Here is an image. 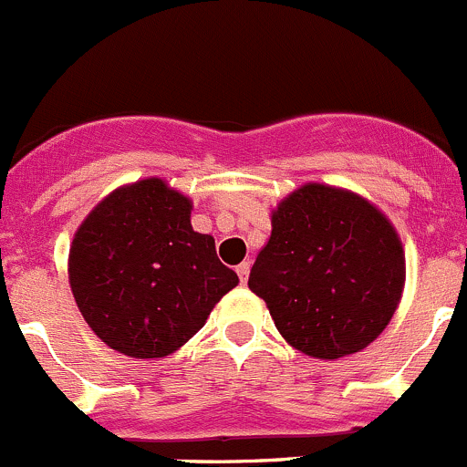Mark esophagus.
Listing matches in <instances>:
<instances>
[{
	"mask_svg": "<svg viewBox=\"0 0 467 467\" xmlns=\"http://www.w3.org/2000/svg\"><path fill=\"white\" fill-rule=\"evenodd\" d=\"M248 273H251V262L244 260V262L237 266V275H239V280H242V285L248 280Z\"/></svg>",
	"mask_w": 467,
	"mask_h": 467,
	"instance_id": "esophagus-1",
	"label": "esophagus"
}]
</instances>
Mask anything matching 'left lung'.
I'll use <instances>...</instances> for the list:
<instances>
[{"instance_id": "8db88e82", "label": "left lung", "mask_w": 467, "mask_h": 467, "mask_svg": "<svg viewBox=\"0 0 467 467\" xmlns=\"http://www.w3.org/2000/svg\"><path fill=\"white\" fill-rule=\"evenodd\" d=\"M271 237L248 286L266 303L289 346L341 359L375 341L404 289V251L370 201L307 182L271 214Z\"/></svg>"}]
</instances>
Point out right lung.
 <instances>
[{
    "label": "right lung",
    "instance_id": "1",
    "mask_svg": "<svg viewBox=\"0 0 467 467\" xmlns=\"http://www.w3.org/2000/svg\"><path fill=\"white\" fill-rule=\"evenodd\" d=\"M69 286L92 332L112 350L160 359L203 327L239 282L214 237L192 228V201L162 178L108 194L78 225Z\"/></svg>",
    "mask_w": 467,
    "mask_h": 467
}]
</instances>
